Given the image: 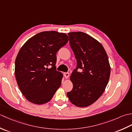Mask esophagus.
I'll list each match as a JSON object with an SVG mask.
<instances>
[{
  "mask_svg": "<svg viewBox=\"0 0 132 132\" xmlns=\"http://www.w3.org/2000/svg\"><path fill=\"white\" fill-rule=\"evenodd\" d=\"M64 76L65 77V79H68L69 76V73L68 72H65V73H64Z\"/></svg>",
  "mask_w": 132,
  "mask_h": 132,
  "instance_id": "1",
  "label": "esophagus"
}]
</instances>
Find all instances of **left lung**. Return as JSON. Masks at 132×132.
<instances>
[{
  "mask_svg": "<svg viewBox=\"0 0 132 132\" xmlns=\"http://www.w3.org/2000/svg\"><path fill=\"white\" fill-rule=\"evenodd\" d=\"M69 44L77 67L70 77L72 90L67 93L70 101L79 107L90 105L103 95L108 82L111 67L103 45L82 32L68 33ZM81 69V72L77 69Z\"/></svg>",
  "mask_w": 132,
  "mask_h": 132,
  "instance_id": "1",
  "label": "left lung"
}]
</instances>
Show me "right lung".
<instances>
[{
	"mask_svg": "<svg viewBox=\"0 0 132 132\" xmlns=\"http://www.w3.org/2000/svg\"><path fill=\"white\" fill-rule=\"evenodd\" d=\"M68 41L65 34L44 31L28 39L20 48L15 60L16 80L31 103H48L60 87L63 74L56 71V53Z\"/></svg>",
	"mask_w": 132,
	"mask_h": 132,
	"instance_id": "obj_1",
	"label": "right lung"
}]
</instances>
